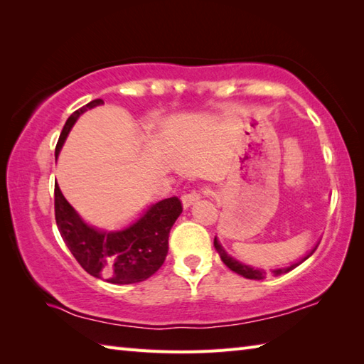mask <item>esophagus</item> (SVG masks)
<instances>
[{"mask_svg": "<svg viewBox=\"0 0 364 364\" xmlns=\"http://www.w3.org/2000/svg\"><path fill=\"white\" fill-rule=\"evenodd\" d=\"M200 197H202V192H200V191H192V192H189V194H184V196L181 197L183 206H184V208H189L191 205H194Z\"/></svg>", "mask_w": 364, "mask_h": 364, "instance_id": "1", "label": "esophagus"}]
</instances>
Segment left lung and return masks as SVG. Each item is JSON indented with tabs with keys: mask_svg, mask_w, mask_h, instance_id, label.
Returning a JSON list of instances; mask_svg holds the SVG:
<instances>
[{
	"mask_svg": "<svg viewBox=\"0 0 364 364\" xmlns=\"http://www.w3.org/2000/svg\"><path fill=\"white\" fill-rule=\"evenodd\" d=\"M214 247H215V250L219 252V255H220V259L223 261V264H225L228 269H231L233 270V272H236V274H239V275H242L244 278H249V280H264L266 278V275H267V272L264 269H255V267H250V266H247V264H242V262H239L237 259H235V258H231L230 255L223 250V247L219 244V241H218V237H214ZM318 249V245L314 247V249L306 255V257H304L301 258L299 262H294V264H291V266H288V267H278V269H274L272 270V274L275 275V277H278V275H282V274H288V272H291L292 269H296L299 264H301V262H304L305 259H308L311 257V255L314 253V250Z\"/></svg>",
	"mask_w": 364,
	"mask_h": 364,
	"instance_id": "8db88e82",
	"label": "left lung"
}]
</instances>
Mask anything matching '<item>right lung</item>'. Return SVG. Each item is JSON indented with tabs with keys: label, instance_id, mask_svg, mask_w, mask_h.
Wrapping results in <instances>:
<instances>
[{
	"label": "right lung",
	"instance_id": "add662e5",
	"mask_svg": "<svg viewBox=\"0 0 364 364\" xmlns=\"http://www.w3.org/2000/svg\"><path fill=\"white\" fill-rule=\"evenodd\" d=\"M98 105H103L102 98L92 100L68 117L56 145V158L80 115ZM181 211L180 198L170 197L151 205L128 228L102 231L84 223L63 196L58 183L54 184V215L68 250L87 274L114 284L144 282L164 264L170 228Z\"/></svg>",
	"mask_w": 364,
	"mask_h": 364
}]
</instances>
